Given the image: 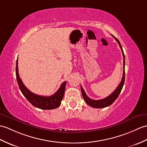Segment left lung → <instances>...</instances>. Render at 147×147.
I'll return each instance as SVG.
<instances>
[{
    "mask_svg": "<svg viewBox=\"0 0 147 147\" xmlns=\"http://www.w3.org/2000/svg\"><path fill=\"white\" fill-rule=\"evenodd\" d=\"M113 37H114L115 39L117 40V42L118 43L119 46H120V49L121 50V52L123 54V76H122V79L121 81V83L119 84L118 87L116 88V90L113 92V93L109 95V96L107 98H105L104 99H101V100H92V99L88 97L85 91H84L83 87L81 86V93L82 95H83V97L84 98V100L85 102L89 105L90 107L95 108H105L107 107H108V106L111 105L113 102L117 100V98L118 97L119 94L121 93V91L123 88V86L124 85L125 83V54L123 53V51L122 47L121 46V44L120 41L118 40L117 38H116L115 36H113Z\"/></svg>",
    "mask_w": 147,
    "mask_h": 147,
    "instance_id": "1",
    "label": "left lung"
}]
</instances>
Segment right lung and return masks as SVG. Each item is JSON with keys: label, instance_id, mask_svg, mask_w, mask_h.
<instances>
[{"label": "right lung", "instance_id": "obj_1", "mask_svg": "<svg viewBox=\"0 0 147 147\" xmlns=\"http://www.w3.org/2000/svg\"><path fill=\"white\" fill-rule=\"evenodd\" d=\"M16 78L18 81L19 89L22 92V94L26 97V98L31 103L34 107L38 108L42 110H53L57 107H59L61 101H62L64 91H65L66 82L64 81L55 93L50 96H43L37 95L30 91L23 84L22 81L20 79L18 72V60L16 61Z\"/></svg>", "mask_w": 147, "mask_h": 147}]
</instances>
